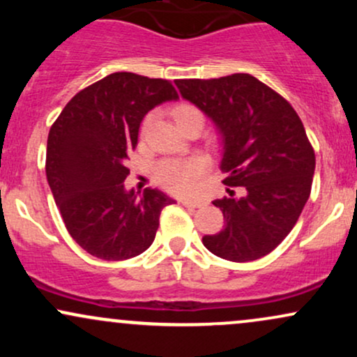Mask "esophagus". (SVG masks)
I'll return each mask as SVG.
<instances>
[{
  "label": "esophagus",
  "instance_id": "1",
  "mask_svg": "<svg viewBox=\"0 0 357 357\" xmlns=\"http://www.w3.org/2000/svg\"><path fill=\"white\" fill-rule=\"evenodd\" d=\"M181 203H183V206L191 208V210H195V208H202V206H203L202 202H191V199H184V202H181Z\"/></svg>",
  "mask_w": 357,
  "mask_h": 357
}]
</instances>
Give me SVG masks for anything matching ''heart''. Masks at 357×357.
<instances>
[{"mask_svg": "<svg viewBox=\"0 0 357 357\" xmlns=\"http://www.w3.org/2000/svg\"><path fill=\"white\" fill-rule=\"evenodd\" d=\"M173 117L179 129H186L188 126L203 127V112L191 104H179L173 110ZM146 127V122H144ZM208 162L203 158L190 159H166L155 166V181L166 190L176 195H190L195 191L202 176L206 173Z\"/></svg>", "mask_w": 357, "mask_h": 357, "instance_id": "b5f03b06", "label": "heart"}]
</instances>
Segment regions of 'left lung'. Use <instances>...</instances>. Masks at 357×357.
<instances>
[{
  "mask_svg": "<svg viewBox=\"0 0 357 357\" xmlns=\"http://www.w3.org/2000/svg\"><path fill=\"white\" fill-rule=\"evenodd\" d=\"M183 99L195 104L218 129L225 184L241 186L213 204L225 228L204 235L213 255L252 261L282 243L296 227L312 186L314 149L292 105L248 73L210 80H176Z\"/></svg>",
  "mask_w": 357,
  "mask_h": 357,
  "instance_id": "obj_1",
  "label": "left lung"
}]
</instances>
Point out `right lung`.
<instances>
[{
    "mask_svg": "<svg viewBox=\"0 0 357 357\" xmlns=\"http://www.w3.org/2000/svg\"><path fill=\"white\" fill-rule=\"evenodd\" d=\"M178 100L167 80L116 72L65 105L47 142V179L65 227L102 260H127L153 245L162 208L174 199L146 188L126 190V161L139 126L155 105Z\"/></svg>",
    "mask_w": 357,
    "mask_h": 357,
    "instance_id": "add662e5",
    "label": "right lung"
}]
</instances>
